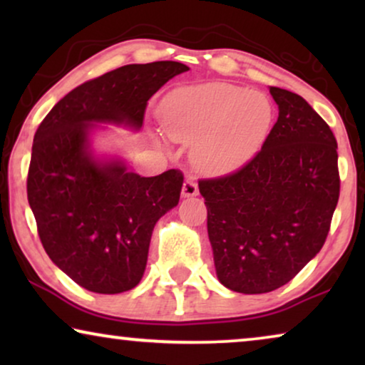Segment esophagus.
Here are the masks:
<instances>
[{
	"instance_id": "34e87169",
	"label": "esophagus",
	"mask_w": 365,
	"mask_h": 365,
	"mask_svg": "<svg viewBox=\"0 0 365 365\" xmlns=\"http://www.w3.org/2000/svg\"><path fill=\"white\" fill-rule=\"evenodd\" d=\"M197 184H196V181H194V179H191V178H187L186 181H184V184H182V191H181V196L182 197H194V196H197Z\"/></svg>"
}]
</instances>
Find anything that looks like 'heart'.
Returning <instances> with one entry per match:
<instances>
[{"instance_id": "heart-1", "label": "heart", "mask_w": 365, "mask_h": 365, "mask_svg": "<svg viewBox=\"0 0 365 365\" xmlns=\"http://www.w3.org/2000/svg\"><path fill=\"white\" fill-rule=\"evenodd\" d=\"M174 141L194 143L192 159L212 174L236 171L256 156L271 133L274 106L266 94L227 83L181 88L159 108Z\"/></svg>"}]
</instances>
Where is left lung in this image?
Masks as SVG:
<instances>
[{
  "instance_id": "8db88e82",
  "label": "left lung",
  "mask_w": 365,
  "mask_h": 365,
  "mask_svg": "<svg viewBox=\"0 0 365 365\" xmlns=\"http://www.w3.org/2000/svg\"><path fill=\"white\" fill-rule=\"evenodd\" d=\"M277 123L239 171L201 179L219 282L264 294L287 284L326 242L339 201L337 141L296 93L269 88Z\"/></svg>"
}]
</instances>
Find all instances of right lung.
<instances>
[{
	"label": "right lung",
	"mask_w": 365,
	"mask_h": 365,
	"mask_svg": "<svg viewBox=\"0 0 365 365\" xmlns=\"http://www.w3.org/2000/svg\"><path fill=\"white\" fill-rule=\"evenodd\" d=\"M178 61L126 64L74 88L34 134L28 202L49 259L98 294L136 287L153 229L181 196L176 169L154 178L129 171L119 156H98L91 136L113 124L139 131L148 101L178 74Z\"/></svg>",
	"instance_id": "obj_1"
}]
</instances>
